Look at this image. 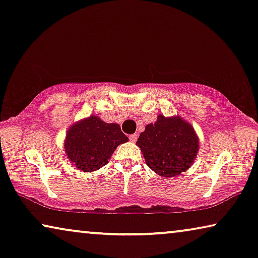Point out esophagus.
Instances as JSON below:
<instances>
[{"mask_svg":"<svg viewBox=\"0 0 258 258\" xmlns=\"http://www.w3.org/2000/svg\"><path fill=\"white\" fill-rule=\"evenodd\" d=\"M129 140L132 141V142H136V140H137V135H136V134H133V135H130V136H129Z\"/></svg>","mask_w":258,"mask_h":258,"instance_id":"34e87169","label":"esophagus"}]
</instances>
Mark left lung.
<instances>
[{
	"mask_svg": "<svg viewBox=\"0 0 258 258\" xmlns=\"http://www.w3.org/2000/svg\"><path fill=\"white\" fill-rule=\"evenodd\" d=\"M147 165L158 175L172 178L185 172L199 151V138L191 123L180 116L158 115L136 142Z\"/></svg>",
	"mask_w": 258,
	"mask_h": 258,
	"instance_id": "1",
	"label": "left lung"
}]
</instances>
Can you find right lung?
<instances>
[{"instance_id":"right-lung-1","label":"right lung","mask_w":258,"mask_h":258,"mask_svg":"<svg viewBox=\"0 0 258 258\" xmlns=\"http://www.w3.org/2000/svg\"><path fill=\"white\" fill-rule=\"evenodd\" d=\"M128 141L117 123H106L91 115L70 126L64 149L72 165L83 172H93L106 165L115 149Z\"/></svg>"}]
</instances>
